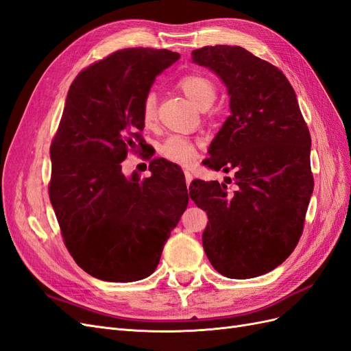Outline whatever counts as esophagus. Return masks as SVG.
<instances>
[{
  "label": "esophagus",
  "instance_id": "34e87169",
  "mask_svg": "<svg viewBox=\"0 0 351 351\" xmlns=\"http://www.w3.org/2000/svg\"><path fill=\"white\" fill-rule=\"evenodd\" d=\"M184 178H186V183H187V186L190 184V183H192V180H193V176H192V173H190L189 171V169H184Z\"/></svg>",
  "mask_w": 351,
  "mask_h": 351
}]
</instances>
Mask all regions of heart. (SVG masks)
<instances>
[{"instance_id":"b5f03b06","label":"heart","mask_w":351,"mask_h":351,"mask_svg":"<svg viewBox=\"0 0 351 351\" xmlns=\"http://www.w3.org/2000/svg\"><path fill=\"white\" fill-rule=\"evenodd\" d=\"M177 88L192 101L197 108L206 110L217 98V84L206 74L186 73L177 80ZM142 121L146 127L154 124L156 119V97L154 92L145 95L142 101ZM199 151V143L183 136H169L161 145V154L168 161L189 165L192 164Z\"/></svg>"}]
</instances>
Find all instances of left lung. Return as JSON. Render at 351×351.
Returning <instances> with one entry per match:
<instances>
[{"mask_svg":"<svg viewBox=\"0 0 351 351\" xmlns=\"http://www.w3.org/2000/svg\"><path fill=\"white\" fill-rule=\"evenodd\" d=\"M192 58L215 71L230 93L231 115L204 165L234 171L226 183L195 180L189 187L209 219L202 243L224 277H259L302 237L313 192L311 133L290 82L271 62L237 45L204 47Z\"/></svg>","mask_w":351,"mask_h":351,"instance_id":"8db88e82","label":"left lung"}]
</instances>
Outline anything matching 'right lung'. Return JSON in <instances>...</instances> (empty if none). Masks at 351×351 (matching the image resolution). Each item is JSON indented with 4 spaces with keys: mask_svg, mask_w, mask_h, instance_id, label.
<instances>
[{
    "mask_svg": "<svg viewBox=\"0 0 351 351\" xmlns=\"http://www.w3.org/2000/svg\"><path fill=\"white\" fill-rule=\"evenodd\" d=\"M178 58L168 49H119L83 69L69 89L49 147L48 193L69 253L95 278L149 277L186 210L184 174L173 162L152 159L142 182L121 171L127 155L143 151L145 95Z\"/></svg>",
    "mask_w": 351,
    "mask_h": 351,
    "instance_id": "add662e5",
    "label": "right lung"
}]
</instances>
